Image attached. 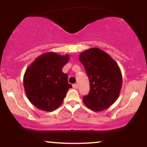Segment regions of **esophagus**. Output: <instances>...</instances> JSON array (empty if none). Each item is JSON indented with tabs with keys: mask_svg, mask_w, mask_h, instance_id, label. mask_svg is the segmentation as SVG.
Instances as JSON below:
<instances>
[{
	"mask_svg": "<svg viewBox=\"0 0 147 147\" xmlns=\"http://www.w3.org/2000/svg\"><path fill=\"white\" fill-rule=\"evenodd\" d=\"M72 87H73L74 88L77 89V88H78V85H77V84H73V85H72Z\"/></svg>",
	"mask_w": 147,
	"mask_h": 147,
	"instance_id": "34e87169",
	"label": "esophagus"
}]
</instances>
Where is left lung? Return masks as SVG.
I'll return each instance as SVG.
<instances>
[{"mask_svg":"<svg viewBox=\"0 0 147 147\" xmlns=\"http://www.w3.org/2000/svg\"><path fill=\"white\" fill-rule=\"evenodd\" d=\"M79 61L84 66L90 85L89 94L83 98L84 103L94 111L108 109L117 100L122 88V76L118 64L97 48L82 52Z\"/></svg>","mask_w":147,"mask_h":147,"instance_id":"obj_1","label":"left lung"}]
</instances>
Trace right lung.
<instances>
[{
  "instance_id": "1",
  "label": "right lung",
  "mask_w": 147,
  "mask_h": 147,
  "mask_svg": "<svg viewBox=\"0 0 147 147\" xmlns=\"http://www.w3.org/2000/svg\"><path fill=\"white\" fill-rule=\"evenodd\" d=\"M70 56L50 52L36 58L23 77L25 92L30 102L40 110L51 112L63 102L72 88L68 75L62 72Z\"/></svg>"
}]
</instances>
